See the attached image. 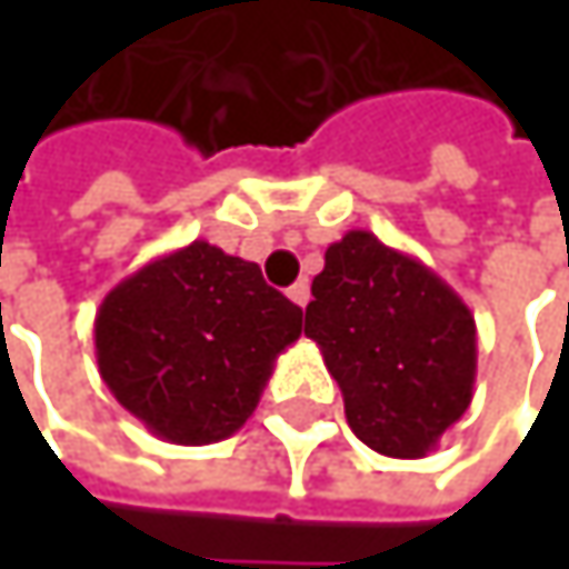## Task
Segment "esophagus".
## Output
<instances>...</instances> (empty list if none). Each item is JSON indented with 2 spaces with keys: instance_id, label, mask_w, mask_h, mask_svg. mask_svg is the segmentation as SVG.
I'll return each instance as SVG.
<instances>
[{
  "instance_id": "esophagus-1",
  "label": "esophagus",
  "mask_w": 569,
  "mask_h": 569,
  "mask_svg": "<svg viewBox=\"0 0 569 569\" xmlns=\"http://www.w3.org/2000/svg\"><path fill=\"white\" fill-rule=\"evenodd\" d=\"M286 296H289L299 309H306V302L312 299V292H309V283H306V280H299V283L289 286V292H286Z\"/></svg>"
}]
</instances>
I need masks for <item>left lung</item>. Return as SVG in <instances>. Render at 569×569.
<instances>
[{
    "instance_id": "8db88e82",
    "label": "left lung",
    "mask_w": 569,
    "mask_h": 569,
    "mask_svg": "<svg viewBox=\"0 0 569 569\" xmlns=\"http://www.w3.org/2000/svg\"><path fill=\"white\" fill-rule=\"evenodd\" d=\"M306 336L342 389L349 428L379 455L425 458L471 405V309L435 270L369 230H349L326 250Z\"/></svg>"
}]
</instances>
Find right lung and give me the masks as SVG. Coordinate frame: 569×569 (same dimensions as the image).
<instances>
[{
	"instance_id": "right-lung-1",
	"label": "right lung",
	"mask_w": 569,
	"mask_h": 569,
	"mask_svg": "<svg viewBox=\"0 0 569 569\" xmlns=\"http://www.w3.org/2000/svg\"><path fill=\"white\" fill-rule=\"evenodd\" d=\"M302 309L257 263L193 240L114 286L94 316L111 396L171 445H213L247 425Z\"/></svg>"
}]
</instances>
